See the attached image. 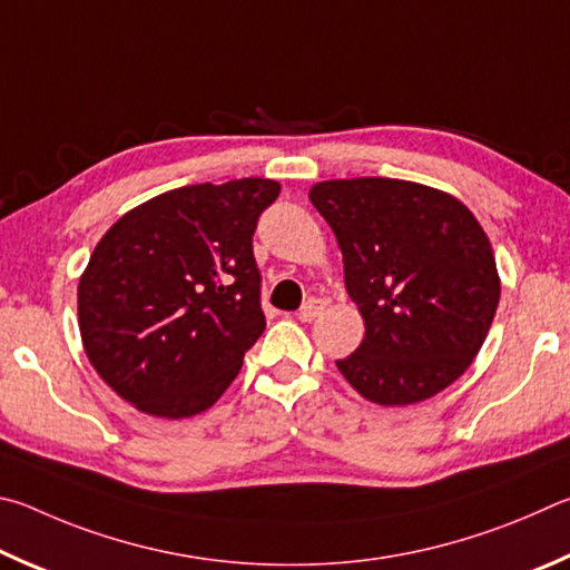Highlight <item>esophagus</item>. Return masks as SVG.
<instances>
[{
  "label": "esophagus",
  "instance_id": "1",
  "mask_svg": "<svg viewBox=\"0 0 570 570\" xmlns=\"http://www.w3.org/2000/svg\"><path fill=\"white\" fill-rule=\"evenodd\" d=\"M325 311V303L317 301V297H311V301H305L301 311H297V317H301L303 323H311L315 321L317 315H321Z\"/></svg>",
  "mask_w": 570,
  "mask_h": 570
}]
</instances>
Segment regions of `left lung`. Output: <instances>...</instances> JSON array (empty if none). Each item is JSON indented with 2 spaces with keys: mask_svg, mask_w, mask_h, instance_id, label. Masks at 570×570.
<instances>
[{
  "mask_svg": "<svg viewBox=\"0 0 570 570\" xmlns=\"http://www.w3.org/2000/svg\"><path fill=\"white\" fill-rule=\"evenodd\" d=\"M343 253L365 323L337 371L365 401L413 405L458 381L491 331L501 277L491 239L461 199L391 177L311 187Z\"/></svg>",
  "mask_w": 570,
  "mask_h": 570,
  "instance_id": "1",
  "label": "left lung"
}]
</instances>
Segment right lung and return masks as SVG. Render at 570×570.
<instances>
[{
  "instance_id": "obj_1",
  "label": "right lung",
  "mask_w": 570,
  "mask_h": 570,
  "mask_svg": "<svg viewBox=\"0 0 570 570\" xmlns=\"http://www.w3.org/2000/svg\"><path fill=\"white\" fill-rule=\"evenodd\" d=\"M277 195L263 177L169 189L89 255L77 287L85 353L139 413L193 417L235 381L265 331L253 233Z\"/></svg>"
}]
</instances>
